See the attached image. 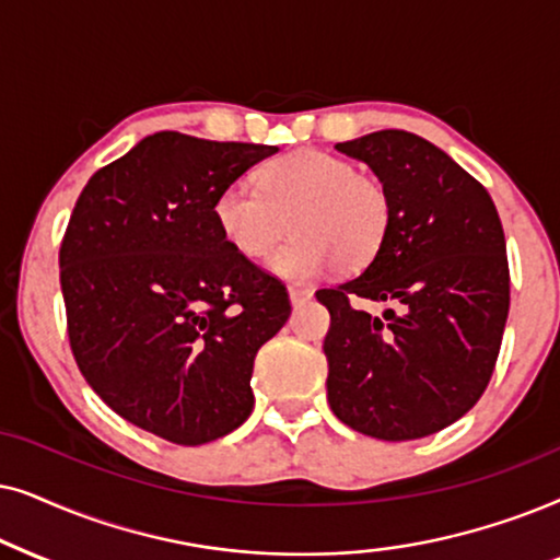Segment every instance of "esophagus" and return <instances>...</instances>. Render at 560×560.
Masks as SVG:
<instances>
[{"label":"esophagus","instance_id":"obj_1","mask_svg":"<svg viewBox=\"0 0 560 560\" xmlns=\"http://www.w3.org/2000/svg\"><path fill=\"white\" fill-rule=\"evenodd\" d=\"M312 296L310 289H300V287H289V300H292V304H302L307 302Z\"/></svg>","mask_w":560,"mask_h":560}]
</instances>
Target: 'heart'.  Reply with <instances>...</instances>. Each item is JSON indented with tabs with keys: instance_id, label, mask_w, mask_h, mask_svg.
I'll return each mask as SVG.
<instances>
[{
	"instance_id": "b5f03b06",
	"label": "heart",
	"mask_w": 560,
	"mask_h": 560,
	"mask_svg": "<svg viewBox=\"0 0 560 560\" xmlns=\"http://www.w3.org/2000/svg\"><path fill=\"white\" fill-rule=\"evenodd\" d=\"M256 186L230 184L214 199V222L230 248L264 260L281 245L271 268L307 281L335 266L340 273L366 268L392 228V197L376 176L327 151H294L264 163Z\"/></svg>"
}]
</instances>
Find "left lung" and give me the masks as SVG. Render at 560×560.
Segmentation results:
<instances>
[{
    "label": "left lung",
    "mask_w": 560,
    "mask_h": 560,
    "mask_svg": "<svg viewBox=\"0 0 560 560\" xmlns=\"http://www.w3.org/2000/svg\"><path fill=\"white\" fill-rule=\"evenodd\" d=\"M369 163L392 197L384 248L363 273L315 294L330 312L327 401L378 441H415L471 409L494 374L510 264L489 191L407 130L335 145ZM392 303L371 318L360 302Z\"/></svg>",
    "instance_id": "obj_1"
}]
</instances>
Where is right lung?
Masks as SVG:
<instances>
[{
	"mask_svg": "<svg viewBox=\"0 0 560 560\" xmlns=\"http://www.w3.org/2000/svg\"><path fill=\"white\" fill-rule=\"evenodd\" d=\"M276 145L163 130L96 171L61 241L71 353L104 405L176 445L253 409V361L292 315L287 287L230 248L218 194Z\"/></svg>",
	"mask_w": 560,
	"mask_h": 560,
	"instance_id": "add662e5",
	"label": "right lung"
}]
</instances>
